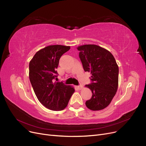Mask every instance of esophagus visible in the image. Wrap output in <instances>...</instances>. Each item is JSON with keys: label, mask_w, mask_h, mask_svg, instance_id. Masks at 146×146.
Returning <instances> with one entry per match:
<instances>
[{"label": "esophagus", "mask_w": 146, "mask_h": 146, "mask_svg": "<svg viewBox=\"0 0 146 146\" xmlns=\"http://www.w3.org/2000/svg\"><path fill=\"white\" fill-rule=\"evenodd\" d=\"M77 88L79 89V90H82V89H83V88H84V86H83V85H80L78 86H77Z\"/></svg>", "instance_id": "esophagus-1"}]
</instances>
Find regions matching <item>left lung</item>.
Instances as JSON below:
<instances>
[{
  "label": "left lung",
  "mask_w": 146,
  "mask_h": 146,
  "mask_svg": "<svg viewBox=\"0 0 146 146\" xmlns=\"http://www.w3.org/2000/svg\"><path fill=\"white\" fill-rule=\"evenodd\" d=\"M85 72L92 74V83L86 85L92 96L85 104L93 111L108 106L118 88L119 67L111 53L96 45H84L77 48Z\"/></svg>",
  "instance_id": "obj_1"
}]
</instances>
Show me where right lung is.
Instances as JSON below:
<instances>
[{"label":"right lung","mask_w":146,"mask_h":146,"mask_svg":"<svg viewBox=\"0 0 146 146\" xmlns=\"http://www.w3.org/2000/svg\"><path fill=\"white\" fill-rule=\"evenodd\" d=\"M70 46H48L35 54L29 63V79L40 103L47 109L60 111L67 107L74 89L62 82H54L61 56Z\"/></svg>","instance_id":"1"}]
</instances>
